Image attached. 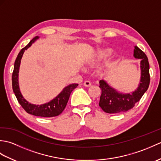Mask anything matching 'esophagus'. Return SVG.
<instances>
[{"mask_svg":"<svg viewBox=\"0 0 161 161\" xmlns=\"http://www.w3.org/2000/svg\"><path fill=\"white\" fill-rule=\"evenodd\" d=\"M84 86L85 87H89L91 86V83L89 81H85L84 82Z\"/></svg>","mask_w":161,"mask_h":161,"instance_id":"1","label":"esophagus"}]
</instances>
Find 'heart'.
I'll use <instances>...</instances> for the list:
<instances>
[{
    "label": "heart",
    "instance_id": "obj_1",
    "mask_svg": "<svg viewBox=\"0 0 161 161\" xmlns=\"http://www.w3.org/2000/svg\"><path fill=\"white\" fill-rule=\"evenodd\" d=\"M112 50L110 48H104L100 49L97 51V58L100 59H107L111 55Z\"/></svg>",
    "mask_w": 161,
    "mask_h": 161
}]
</instances>
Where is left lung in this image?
<instances>
[{"mask_svg":"<svg viewBox=\"0 0 161 161\" xmlns=\"http://www.w3.org/2000/svg\"><path fill=\"white\" fill-rule=\"evenodd\" d=\"M133 56L136 59H141V77L138 88L131 93L125 94L116 91L104 80H100V88L102 89V94L99 106L104 112L117 114L130 110L140 101L148 89L150 82L148 58L138 46L134 47Z\"/></svg>","mask_w":161,"mask_h":161,"instance_id":"obj_1","label":"left lung"}]
</instances>
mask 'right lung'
Returning <instances> with one entry per match:
<instances>
[{"label": "right lung", "instance_id": "obj_1", "mask_svg": "<svg viewBox=\"0 0 161 161\" xmlns=\"http://www.w3.org/2000/svg\"><path fill=\"white\" fill-rule=\"evenodd\" d=\"M39 39L38 36H35L33 38L30 43L25 47H23L20 51L18 56L14 62V70L12 73V88L14 93L17 100L19 104L21 105L28 114H31L35 116H39V117H45V118H51L57 116L63 112L64 108H66L68 101L69 100V97L71 92L73 91L75 88H77L78 84H72L65 87L63 91L57 95V96L53 99V100L47 102V103L43 104L42 105H35L30 104L27 101L25 98L23 97L20 91V88L19 86V71L20 64V60L25 50L28 48L29 47L32 46V44L35 41Z\"/></svg>", "mask_w": 161, "mask_h": 161}]
</instances>
